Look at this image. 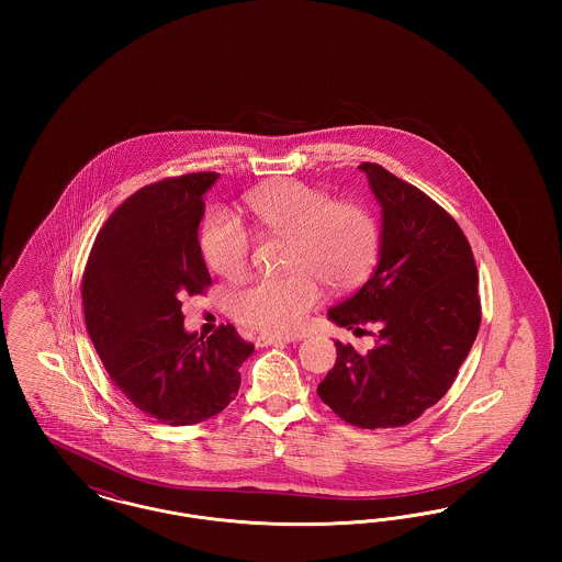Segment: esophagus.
I'll return each instance as SVG.
<instances>
[{"instance_id":"1","label":"esophagus","mask_w":562,"mask_h":562,"mask_svg":"<svg viewBox=\"0 0 562 562\" xmlns=\"http://www.w3.org/2000/svg\"><path fill=\"white\" fill-rule=\"evenodd\" d=\"M291 337H280V335H259L257 337V348H268V346H284L291 344Z\"/></svg>"}]
</instances>
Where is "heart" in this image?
<instances>
[{
    "mask_svg": "<svg viewBox=\"0 0 562 562\" xmlns=\"http://www.w3.org/2000/svg\"><path fill=\"white\" fill-rule=\"evenodd\" d=\"M246 206L266 229L291 238L286 266L293 271L257 278L234 294V316L244 326L293 335L322 299L318 274L333 289H349L373 268L379 232L358 204L282 181L248 193ZM202 250L216 273L234 278L248 266L250 236L234 214L216 211L202 227Z\"/></svg>",
    "mask_w": 562,
    "mask_h": 562,
    "instance_id": "b5f03b06",
    "label": "heart"
}]
</instances>
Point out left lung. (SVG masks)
<instances>
[{"label": "left lung", "instance_id": "obj_1", "mask_svg": "<svg viewBox=\"0 0 562 562\" xmlns=\"http://www.w3.org/2000/svg\"><path fill=\"white\" fill-rule=\"evenodd\" d=\"M358 168L381 209L379 261L328 321L371 324L374 348L335 341L318 396L351 426L398 428L449 392L468 358L481 326L479 271L451 214L379 164Z\"/></svg>", "mask_w": 562, "mask_h": 562}]
</instances>
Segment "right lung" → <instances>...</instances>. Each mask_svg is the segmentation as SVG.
I'll return each mask as SVG.
<instances>
[{
    "label": "right lung",
    "mask_w": 562,
    "mask_h": 562,
    "mask_svg": "<svg viewBox=\"0 0 562 562\" xmlns=\"http://www.w3.org/2000/svg\"><path fill=\"white\" fill-rule=\"evenodd\" d=\"M216 179L193 172L138 189L99 232L81 280L86 328L111 381L168 426L218 415L255 351L232 324L209 339L183 326L181 299L211 284L198 227Z\"/></svg>",
    "instance_id": "obj_1"
}]
</instances>
